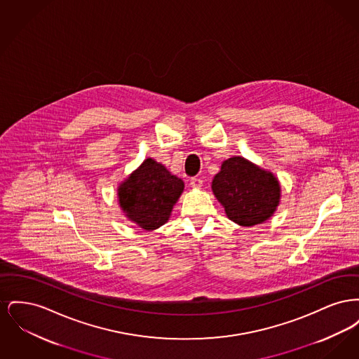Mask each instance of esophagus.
Returning a JSON list of instances; mask_svg holds the SVG:
<instances>
[{"mask_svg":"<svg viewBox=\"0 0 359 359\" xmlns=\"http://www.w3.org/2000/svg\"><path fill=\"white\" fill-rule=\"evenodd\" d=\"M191 186L195 188H201L203 186V180L201 177H192L191 179Z\"/></svg>","mask_w":359,"mask_h":359,"instance_id":"1","label":"esophagus"}]
</instances>
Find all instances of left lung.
<instances>
[{
  "instance_id": "8db88e82",
  "label": "left lung",
  "mask_w": 359,
  "mask_h": 359,
  "mask_svg": "<svg viewBox=\"0 0 359 359\" xmlns=\"http://www.w3.org/2000/svg\"><path fill=\"white\" fill-rule=\"evenodd\" d=\"M227 218L252 227L268 221L281 199V186L273 172L266 171L245 157L224 160L211 183Z\"/></svg>"
}]
</instances>
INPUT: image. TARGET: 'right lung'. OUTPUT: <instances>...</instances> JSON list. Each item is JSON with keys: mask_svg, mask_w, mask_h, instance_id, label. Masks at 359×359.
<instances>
[{"mask_svg": "<svg viewBox=\"0 0 359 359\" xmlns=\"http://www.w3.org/2000/svg\"><path fill=\"white\" fill-rule=\"evenodd\" d=\"M184 191V182L161 163L145 158L117 188L125 217L138 227L152 231L168 222L172 208Z\"/></svg>", "mask_w": 359, "mask_h": 359, "instance_id": "add662e5", "label": "right lung"}]
</instances>
